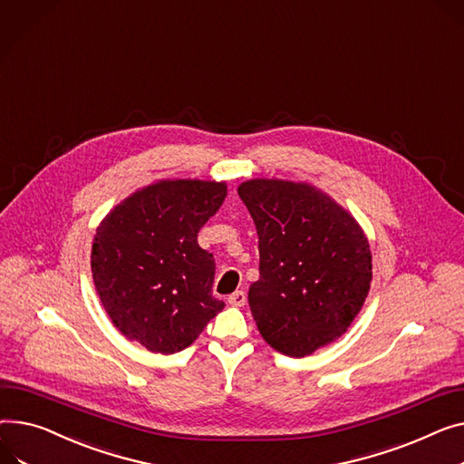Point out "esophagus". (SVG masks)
<instances>
[{"label":"esophagus","mask_w":464,"mask_h":464,"mask_svg":"<svg viewBox=\"0 0 464 464\" xmlns=\"http://www.w3.org/2000/svg\"><path fill=\"white\" fill-rule=\"evenodd\" d=\"M227 302L231 304V305H244L246 304V293L244 291H235L233 295H229V298H227Z\"/></svg>","instance_id":"obj_1"}]
</instances>
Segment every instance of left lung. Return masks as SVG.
<instances>
[{"label":"left lung","instance_id":"left-lung-1","mask_svg":"<svg viewBox=\"0 0 464 464\" xmlns=\"http://www.w3.org/2000/svg\"><path fill=\"white\" fill-rule=\"evenodd\" d=\"M259 235V280L248 302L265 342L305 356L354 321L372 285L360 224L307 182L252 179L238 187Z\"/></svg>","mask_w":464,"mask_h":464}]
</instances>
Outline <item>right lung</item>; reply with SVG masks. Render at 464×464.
Wrapping results in <instances>:
<instances>
[{
  "label": "right lung",
  "instance_id": "add662e5",
  "mask_svg": "<svg viewBox=\"0 0 464 464\" xmlns=\"http://www.w3.org/2000/svg\"><path fill=\"white\" fill-rule=\"evenodd\" d=\"M227 196L216 180H159L111 208L91 252L92 282L115 328L150 353L192 345L224 310L216 263L198 233Z\"/></svg>",
  "mask_w": 464,
  "mask_h": 464
}]
</instances>
